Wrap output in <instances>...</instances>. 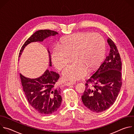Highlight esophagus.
<instances>
[{
	"label": "esophagus",
	"mask_w": 134,
	"mask_h": 134,
	"mask_svg": "<svg viewBox=\"0 0 134 134\" xmlns=\"http://www.w3.org/2000/svg\"><path fill=\"white\" fill-rule=\"evenodd\" d=\"M75 84V83L74 82H65V83L64 84V85L68 86H70V85H74V84Z\"/></svg>",
	"instance_id": "obj_1"
}]
</instances>
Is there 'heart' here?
Returning <instances> with one entry per match:
<instances>
[{
    "label": "heart",
    "instance_id": "heart-1",
    "mask_svg": "<svg viewBox=\"0 0 134 134\" xmlns=\"http://www.w3.org/2000/svg\"><path fill=\"white\" fill-rule=\"evenodd\" d=\"M105 49V40L100 34L77 33L64 37L59 46L52 49L51 60L56 69L61 70L72 56L74 62L63 70L62 77L65 81H76L101 64Z\"/></svg>",
    "mask_w": 134,
    "mask_h": 134
}]
</instances>
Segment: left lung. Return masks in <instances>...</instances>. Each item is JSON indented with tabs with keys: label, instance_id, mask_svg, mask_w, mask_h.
Instances as JSON below:
<instances>
[{
	"label": "left lung",
	"instance_id": "8db88e82",
	"mask_svg": "<svg viewBox=\"0 0 134 134\" xmlns=\"http://www.w3.org/2000/svg\"><path fill=\"white\" fill-rule=\"evenodd\" d=\"M110 50L99 68L86 80L83 104L94 112L109 109L116 101L122 85L121 62L116 46L108 37Z\"/></svg>",
	"mask_w": 134,
	"mask_h": 134
}]
</instances>
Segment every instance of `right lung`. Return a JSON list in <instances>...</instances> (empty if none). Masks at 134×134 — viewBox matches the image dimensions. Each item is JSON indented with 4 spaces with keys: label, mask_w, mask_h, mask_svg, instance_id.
Instances as JSON below:
<instances>
[{
    "label": "right lung",
    "mask_w": 134,
    "mask_h": 134,
    "mask_svg": "<svg viewBox=\"0 0 134 134\" xmlns=\"http://www.w3.org/2000/svg\"><path fill=\"white\" fill-rule=\"evenodd\" d=\"M58 34L50 30H41L33 34L21 48L18 57H20L24 48L32 42H42L47 38ZM48 49L49 67L52 66L51 55ZM20 60V59H18ZM23 89L30 105L38 112L49 115L58 109L61 105L62 98L60 87L56 86L59 78L58 73L47 69L40 77L30 79L20 74Z\"/></svg>",
    "instance_id": "obj_1"
}]
</instances>
